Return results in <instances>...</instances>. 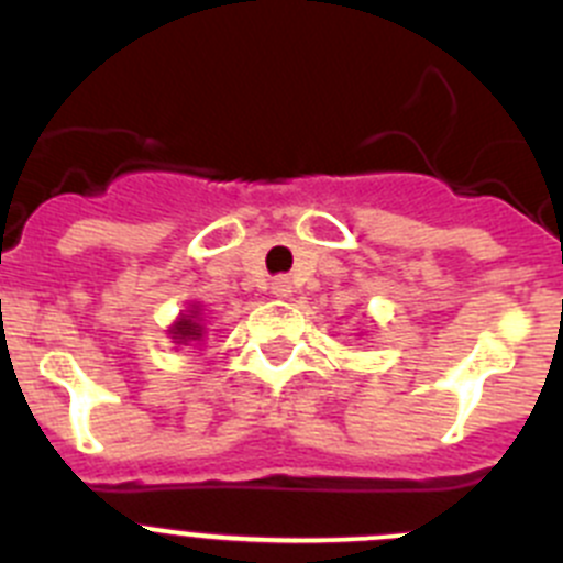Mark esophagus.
Wrapping results in <instances>:
<instances>
[{
    "instance_id": "1",
    "label": "esophagus",
    "mask_w": 563,
    "mask_h": 563,
    "mask_svg": "<svg viewBox=\"0 0 563 563\" xmlns=\"http://www.w3.org/2000/svg\"><path fill=\"white\" fill-rule=\"evenodd\" d=\"M271 292L276 298H290V292H292V282L287 276H278V278H273L271 282Z\"/></svg>"
}]
</instances>
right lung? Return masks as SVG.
I'll return each mask as SVG.
<instances>
[{
  "label": "right lung",
  "mask_w": 563,
  "mask_h": 563,
  "mask_svg": "<svg viewBox=\"0 0 563 563\" xmlns=\"http://www.w3.org/2000/svg\"><path fill=\"white\" fill-rule=\"evenodd\" d=\"M168 338L180 346H191V343H200L206 338V321H202V305L200 301H191L180 316L174 318L172 327H168Z\"/></svg>",
  "instance_id": "obj_1"
}]
</instances>
